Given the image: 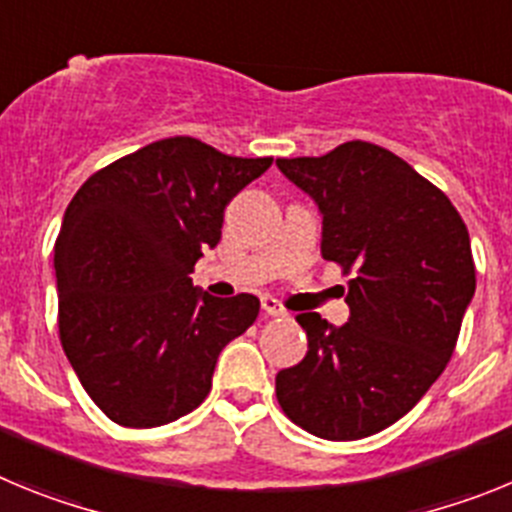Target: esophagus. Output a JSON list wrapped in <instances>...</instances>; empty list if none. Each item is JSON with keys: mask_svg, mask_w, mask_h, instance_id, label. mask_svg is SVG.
I'll return each mask as SVG.
<instances>
[{"mask_svg": "<svg viewBox=\"0 0 512 512\" xmlns=\"http://www.w3.org/2000/svg\"><path fill=\"white\" fill-rule=\"evenodd\" d=\"M261 310H264L266 318H284V315H287V312H284V307L279 305L274 297H264V300H261Z\"/></svg>", "mask_w": 512, "mask_h": 512, "instance_id": "obj_1", "label": "esophagus"}]
</instances>
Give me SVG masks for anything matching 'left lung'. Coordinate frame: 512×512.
I'll list each match as a JSON object with an SVG mask.
<instances>
[{"mask_svg":"<svg viewBox=\"0 0 512 512\" xmlns=\"http://www.w3.org/2000/svg\"><path fill=\"white\" fill-rule=\"evenodd\" d=\"M277 166L323 215V259L354 271L348 323L297 315L307 354L277 374V400L312 436H374L413 410L454 354L477 287L467 225L408 161L366 140Z\"/></svg>","mask_w":512,"mask_h":512,"instance_id":"left-lung-1","label":"left lung"}]
</instances>
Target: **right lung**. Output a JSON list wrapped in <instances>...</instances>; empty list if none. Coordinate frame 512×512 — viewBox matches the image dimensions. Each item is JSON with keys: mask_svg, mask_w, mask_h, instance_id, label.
I'll return each mask as SVG.
<instances>
[{"mask_svg": "<svg viewBox=\"0 0 512 512\" xmlns=\"http://www.w3.org/2000/svg\"><path fill=\"white\" fill-rule=\"evenodd\" d=\"M269 166L176 135L104 166L66 207L53 256L61 346L117 425L192 413L220 351L259 315V297L220 300L189 274L220 241L225 205Z\"/></svg>", "mask_w": 512, "mask_h": 512, "instance_id": "1", "label": "right lung"}]
</instances>
